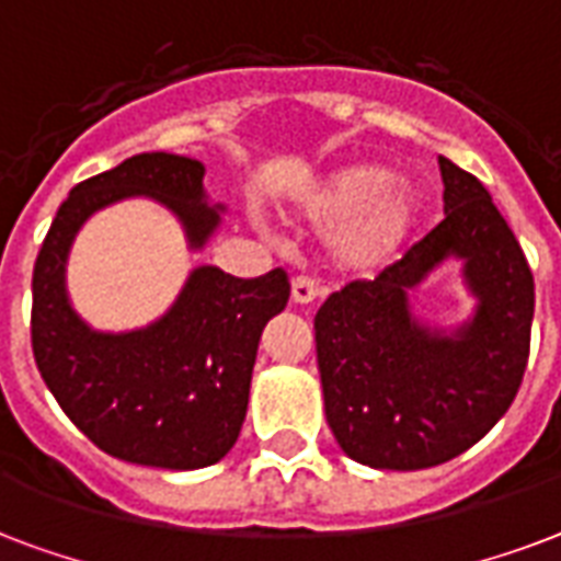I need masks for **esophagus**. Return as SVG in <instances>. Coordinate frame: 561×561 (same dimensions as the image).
<instances>
[{"label":"esophagus","mask_w":561,"mask_h":561,"mask_svg":"<svg viewBox=\"0 0 561 561\" xmlns=\"http://www.w3.org/2000/svg\"><path fill=\"white\" fill-rule=\"evenodd\" d=\"M321 295H324V289H321L312 277H295L293 280V301L295 304H312L319 301Z\"/></svg>","instance_id":"34e87169"}]
</instances>
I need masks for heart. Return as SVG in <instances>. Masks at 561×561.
Returning <instances> with one entry per match:
<instances>
[{
	"label": "heart",
	"mask_w": 561,
	"mask_h": 561,
	"mask_svg": "<svg viewBox=\"0 0 561 561\" xmlns=\"http://www.w3.org/2000/svg\"><path fill=\"white\" fill-rule=\"evenodd\" d=\"M424 213V190L375 160L330 169L293 207L301 228L328 233L330 263L348 275H375L410 245Z\"/></svg>",
	"instance_id": "1"
}]
</instances>
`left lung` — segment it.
<instances>
[{
  "instance_id": "1",
  "label": "left lung",
  "mask_w": 561,
  "mask_h": 561,
  "mask_svg": "<svg viewBox=\"0 0 561 561\" xmlns=\"http://www.w3.org/2000/svg\"><path fill=\"white\" fill-rule=\"evenodd\" d=\"M445 219L375 280L316 312L324 415L354 462L419 471L466 454L503 419L529 357L536 286L515 233L471 172L438 158ZM454 256L478 298L454 331L430 329L409 295Z\"/></svg>"
}]
</instances>
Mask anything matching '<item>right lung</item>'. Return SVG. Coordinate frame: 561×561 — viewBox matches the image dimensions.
<instances>
[{
  "mask_svg": "<svg viewBox=\"0 0 561 561\" xmlns=\"http://www.w3.org/2000/svg\"><path fill=\"white\" fill-rule=\"evenodd\" d=\"M204 167L146 151L72 186L58 207L32 277V348L43 380L95 447L134 466L193 471L219 462L240 436L260 333L289 301L284 268L260 277L190 272L175 304L140 330L102 333L69 304L67 257L95 210L146 195L207 245L221 204H207Z\"/></svg>",
  "mask_w": 561,
  "mask_h": 561,
  "instance_id": "add662e5",
  "label": "right lung"
}]
</instances>
